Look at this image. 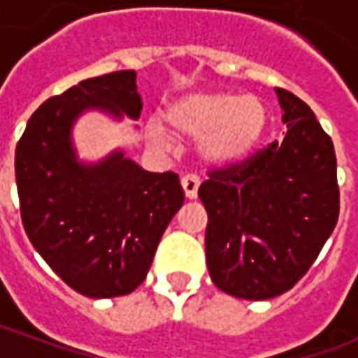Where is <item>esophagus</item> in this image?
<instances>
[{"mask_svg": "<svg viewBox=\"0 0 358 358\" xmlns=\"http://www.w3.org/2000/svg\"><path fill=\"white\" fill-rule=\"evenodd\" d=\"M199 184H201V180H199V176H195V174H186L182 178V187H184V194H186L187 199H195L197 197Z\"/></svg>", "mask_w": 358, "mask_h": 358, "instance_id": "esophagus-1", "label": "esophagus"}]
</instances>
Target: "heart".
Instances as JSON below:
<instances>
[{
  "instance_id": "obj_1",
  "label": "heart",
  "mask_w": 358,
  "mask_h": 358,
  "mask_svg": "<svg viewBox=\"0 0 358 358\" xmlns=\"http://www.w3.org/2000/svg\"><path fill=\"white\" fill-rule=\"evenodd\" d=\"M268 113L255 95L236 92H195L180 97L166 110L171 130L184 138H201L199 155L209 164L228 166L245 161L259 148ZM157 141L169 136L159 124L151 126Z\"/></svg>"
}]
</instances>
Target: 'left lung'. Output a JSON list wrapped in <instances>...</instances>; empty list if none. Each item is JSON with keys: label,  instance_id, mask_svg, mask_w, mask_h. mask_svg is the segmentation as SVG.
Masks as SVG:
<instances>
[{"label": "left lung", "instance_id": "left-lung-1", "mask_svg": "<svg viewBox=\"0 0 358 358\" xmlns=\"http://www.w3.org/2000/svg\"><path fill=\"white\" fill-rule=\"evenodd\" d=\"M287 134L243 163L209 172L205 253L213 282L249 301L282 295L307 274L336 228V151L307 103L276 88Z\"/></svg>", "mask_w": 358, "mask_h": 358}]
</instances>
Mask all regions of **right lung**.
Instances as JSON below:
<instances>
[{"label": "right lung", "mask_w": 358, "mask_h": 358, "mask_svg": "<svg viewBox=\"0 0 358 358\" xmlns=\"http://www.w3.org/2000/svg\"><path fill=\"white\" fill-rule=\"evenodd\" d=\"M134 71L78 82L43 101L15 151L28 240L66 285L94 299L132 293L145 280L166 226L184 203L174 172H148L122 151L82 163L73 126L84 110L140 118Z\"/></svg>", "instance_id": "right-lung-1"}]
</instances>
